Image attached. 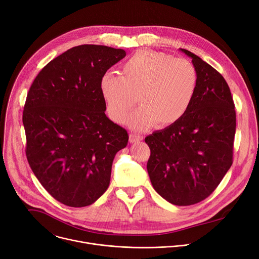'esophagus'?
<instances>
[{
	"instance_id": "34e87169",
	"label": "esophagus",
	"mask_w": 259,
	"mask_h": 259,
	"mask_svg": "<svg viewBox=\"0 0 259 259\" xmlns=\"http://www.w3.org/2000/svg\"><path fill=\"white\" fill-rule=\"evenodd\" d=\"M141 141H143V136H141V135L132 134V133L129 135V142L130 143H139Z\"/></svg>"
}]
</instances>
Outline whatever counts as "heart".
I'll list each match as a JSON object with an SVG mask.
<instances>
[{"label": "heart", "instance_id": "1", "mask_svg": "<svg viewBox=\"0 0 259 259\" xmlns=\"http://www.w3.org/2000/svg\"><path fill=\"white\" fill-rule=\"evenodd\" d=\"M124 76L107 72L100 80V92L108 116L122 124L139 97L142 104L127 125L137 131L156 125H174L191 108L199 85L195 65L165 53L140 50L124 64Z\"/></svg>", "mask_w": 259, "mask_h": 259}]
</instances>
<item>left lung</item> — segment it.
Instances as JSON below:
<instances>
[{
    "mask_svg": "<svg viewBox=\"0 0 259 259\" xmlns=\"http://www.w3.org/2000/svg\"><path fill=\"white\" fill-rule=\"evenodd\" d=\"M198 72L196 98L174 125L147 136L151 183L167 202L187 206L203 201L218 187L233 161L236 115L224 77L185 49Z\"/></svg>",
    "mask_w": 259,
    "mask_h": 259,
    "instance_id": "left-lung-1",
    "label": "left lung"
}]
</instances>
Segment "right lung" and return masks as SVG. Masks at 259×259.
Masks as SVG:
<instances>
[{"label":"right lung","instance_id":"1","mask_svg":"<svg viewBox=\"0 0 259 259\" xmlns=\"http://www.w3.org/2000/svg\"><path fill=\"white\" fill-rule=\"evenodd\" d=\"M123 49L82 45L50 61L34 79L23 112L26 156L46 191L71 207L96 202L110 183L128 133L105 114L100 80Z\"/></svg>","mask_w":259,"mask_h":259}]
</instances>
